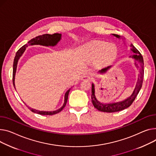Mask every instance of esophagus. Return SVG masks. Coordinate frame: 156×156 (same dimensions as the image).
Returning <instances> with one entry per match:
<instances>
[{
    "instance_id": "1",
    "label": "esophagus",
    "mask_w": 156,
    "mask_h": 156,
    "mask_svg": "<svg viewBox=\"0 0 156 156\" xmlns=\"http://www.w3.org/2000/svg\"><path fill=\"white\" fill-rule=\"evenodd\" d=\"M82 80H87V81H90L91 80V77L88 75H83L81 77Z\"/></svg>"
}]
</instances>
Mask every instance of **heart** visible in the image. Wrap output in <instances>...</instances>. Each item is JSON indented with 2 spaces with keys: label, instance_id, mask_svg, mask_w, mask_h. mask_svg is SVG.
<instances>
[{
  "label": "heart",
  "instance_id": "heart-1",
  "mask_svg": "<svg viewBox=\"0 0 156 156\" xmlns=\"http://www.w3.org/2000/svg\"><path fill=\"white\" fill-rule=\"evenodd\" d=\"M83 54L87 59H97L99 62H104L115 56L116 48L112 44L95 42L85 46L83 49Z\"/></svg>",
  "mask_w": 156,
  "mask_h": 156
}]
</instances>
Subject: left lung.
I'll use <instances>...</instances> for the list:
<instances>
[{"label":"left lung","mask_w":156,"mask_h":156,"mask_svg":"<svg viewBox=\"0 0 156 156\" xmlns=\"http://www.w3.org/2000/svg\"><path fill=\"white\" fill-rule=\"evenodd\" d=\"M114 36H115L118 38H120V36L117 34H113ZM130 46L132 48L131 50L135 53L132 58H134L136 59L138 63H135V65H136L137 67L139 68V71H140V75L138 78V81L137 82V85L136 86V88H135L132 94L130 97H129L126 100H123L120 102H117V103H108V104H103V103H101L99 102L95 97V87L94 85L92 84L91 87V101L93 106L95 108H97L98 110L103 112H108V113H112V112H119L120 110H122L123 109H126L130 107L132 103L133 102V101L136 99L137 95H138V93L142 87V83H143V80H144V59L142 55L140 54V52L136 49V48H135L133 44H131ZM111 66H107L105 68H103L100 71V72L103 73V72H105L107 71Z\"/></svg>","instance_id":"obj_1"}]
</instances>
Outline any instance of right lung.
I'll return each mask as SVG.
<instances>
[{"instance_id":"right-lung-1","label":"right lung","mask_w":156,"mask_h":156,"mask_svg":"<svg viewBox=\"0 0 156 156\" xmlns=\"http://www.w3.org/2000/svg\"><path fill=\"white\" fill-rule=\"evenodd\" d=\"M61 34L59 33H55L53 34H44L41 36H38L31 40H30L28 44H26L24 45L23 47L20 48L17 51L14 60V64H13V75H12V82H13V85L14 87H15V83H14V80H15V75H16V69H17V62L19 59V58L22 56L23 53L24 52L26 48L27 47L28 45H34V44H39V45H42V46H55L58 43V41L61 39ZM69 90H68L65 95V102L63 105L59 109L53 111V112H43V111H39L35 109L30 108V110L36 113L37 114H40V115H54V114H56L59 112H60L64 108V107L66 106V104L67 103L68 100V94L69 92Z\"/></svg>"}]
</instances>
